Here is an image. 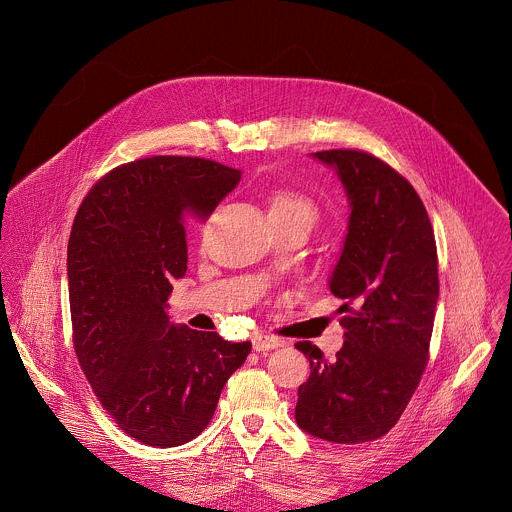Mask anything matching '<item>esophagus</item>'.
Here are the masks:
<instances>
[{
	"label": "esophagus",
	"mask_w": 512,
	"mask_h": 512,
	"mask_svg": "<svg viewBox=\"0 0 512 512\" xmlns=\"http://www.w3.org/2000/svg\"><path fill=\"white\" fill-rule=\"evenodd\" d=\"M282 345H284V341H280L278 337H272V335H262V333H258V335L252 337V347H254V351H258V353H262V351H272V349H278V347H282Z\"/></svg>",
	"instance_id": "34e87169"
}]
</instances>
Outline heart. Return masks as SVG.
Segmentation results:
<instances>
[{"label": "heart", "mask_w": 512, "mask_h": 512, "mask_svg": "<svg viewBox=\"0 0 512 512\" xmlns=\"http://www.w3.org/2000/svg\"><path fill=\"white\" fill-rule=\"evenodd\" d=\"M268 220H303L313 224L317 219V205L303 193L280 189L268 199Z\"/></svg>", "instance_id": "heart-1"}]
</instances>
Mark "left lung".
Instances as JSON below:
<instances>
[{
  "label": "left lung",
  "mask_w": 512,
  "mask_h": 512,
  "mask_svg": "<svg viewBox=\"0 0 512 512\" xmlns=\"http://www.w3.org/2000/svg\"><path fill=\"white\" fill-rule=\"evenodd\" d=\"M331 167L349 201L347 236L329 278L345 343L333 361L295 343L311 365L295 422L313 438L363 443L384 436L408 406L428 363L438 307V250L414 187L355 149L311 153Z\"/></svg>",
  "instance_id": "8db88e82"
}]
</instances>
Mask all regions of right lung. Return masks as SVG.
Here are the masks:
<instances>
[{"mask_svg":"<svg viewBox=\"0 0 512 512\" xmlns=\"http://www.w3.org/2000/svg\"><path fill=\"white\" fill-rule=\"evenodd\" d=\"M240 171L201 157L155 155L104 175L69 238L74 351L120 430L177 447L211 422L252 345L171 321V282L187 272L191 215L209 217Z\"/></svg>","mask_w":512,"mask_h":512,"instance_id":"obj_1","label":"right lung"}]
</instances>
